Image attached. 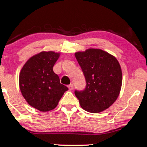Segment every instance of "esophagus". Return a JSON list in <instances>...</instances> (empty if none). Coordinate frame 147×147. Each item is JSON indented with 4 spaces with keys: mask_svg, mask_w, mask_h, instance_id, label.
<instances>
[{
    "mask_svg": "<svg viewBox=\"0 0 147 147\" xmlns=\"http://www.w3.org/2000/svg\"><path fill=\"white\" fill-rule=\"evenodd\" d=\"M68 87H69V89L70 90V91H71V90L74 89V86H73V84H70V85L68 86Z\"/></svg>",
    "mask_w": 147,
    "mask_h": 147,
    "instance_id": "34e87169",
    "label": "esophagus"
}]
</instances>
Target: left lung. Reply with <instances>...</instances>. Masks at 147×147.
I'll list each match as a JSON object with an SVG mask.
<instances>
[{"label":"left lung","instance_id":"8db88e82","mask_svg":"<svg viewBox=\"0 0 147 147\" xmlns=\"http://www.w3.org/2000/svg\"><path fill=\"white\" fill-rule=\"evenodd\" d=\"M86 81L84 91H75L81 108L99 113L109 108L119 95L122 71L118 60L107 51L88 49L75 53Z\"/></svg>","mask_w":147,"mask_h":147}]
</instances>
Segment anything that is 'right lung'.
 Wrapping results in <instances>:
<instances>
[{
	"mask_svg": "<svg viewBox=\"0 0 147 147\" xmlns=\"http://www.w3.org/2000/svg\"><path fill=\"white\" fill-rule=\"evenodd\" d=\"M60 53L41 51L30 57L21 69L19 87L30 107L42 112L54 109L69 88L60 83L53 67Z\"/></svg>",
	"mask_w": 147,
	"mask_h": 147,
	"instance_id": "add662e5",
	"label": "right lung"
}]
</instances>
